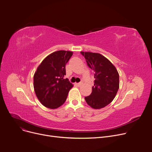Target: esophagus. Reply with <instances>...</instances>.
<instances>
[{"instance_id":"obj_1","label":"esophagus","mask_w":152,"mask_h":152,"mask_svg":"<svg viewBox=\"0 0 152 152\" xmlns=\"http://www.w3.org/2000/svg\"><path fill=\"white\" fill-rule=\"evenodd\" d=\"M76 85L78 86V87H80L81 86L83 85V82H79V83H77Z\"/></svg>"}]
</instances>
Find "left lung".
Here are the masks:
<instances>
[{"label": "left lung", "instance_id": "obj_1", "mask_svg": "<svg viewBox=\"0 0 152 152\" xmlns=\"http://www.w3.org/2000/svg\"><path fill=\"white\" fill-rule=\"evenodd\" d=\"M87 65L94 72V83L91 94L85 97L86 102L91 108L105 107L115 98L119 88V73L116 67L102 54L81 51Z\"/></svg>", "mask_w": 152, "mask_h": 152}]
</instances>
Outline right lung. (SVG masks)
Here are the masks:
<instances>
[{"label": "right lung", "mask_w": 152, "mask_h": 152, "mask_svg": "<svg viewBox=\"0 0 152 152\" xmlns=\"http://www.w3.org/2000/svg\"><path fill=\"white\" fill-rule=\"evenodd\" d=\"M72 55L70 51L53 52L37 67L33 77L34 89L37 98L45 107L56 109L61 106L73 87L67 78L64 79L65 65Z\"/></svg>", "instance_id": "1"}]
</instances>
